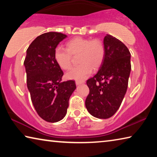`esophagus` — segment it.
Instances as JSON below:
<instances>
[{"label":"esophagus","mask_w":157,"mask_h":157,"mask_svg":"<svg viewBox=\"0 0 157 157\" xmlns=\"http://www.w3.org/2000/svg\"><path fill=\"white\" fill-rule=\"evenodd\" d=\"M84 81L83 82H82V81H76L75 82V84H76V85H79V84H83L84 83Z\"/></svg>","instance_id":"34e87169"}]
</instances>
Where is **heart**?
Listing matches in <instances>:
<instances>
[{"instance_id": "b5f03b06", "label": "heart", "mask_w": 157, "mask_h": 157, "mask_svg": "<svg viewBox=\"0 0 157 157\" xmlns=\"http://www.w3.org/2000/svg\"><path fill=\"white\" fill-rule=\"evenodd\" d=\"M78 62L80 64L75 66L66 73L69 79L83 80L92 71L102 64L105 57V48L98 39L76 37L66 43V48L57 47L55 50L54 57L58 65L63 70L70 68L72 55H78Z\"/></svg>"}]
</instances>
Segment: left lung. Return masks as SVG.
Instances as JSON below:
<instances>
[{
    "mask_svg": "<svg viewBox=\"0 0 157 157\" xmlns=\"http://www.w3.org/2000/svg\"><path fill=\"white\" fill-rule=\"evenodd\" d=\"M105 57L98 72L86 81L89 88L85 105L93 116L110 118L118 109L126 94L131 71V54L123 42L107 34Z\"/></svg>",
    "mask_w": 157,
    "mask_h": 157,
    "instance_id": "left-lung-1",
    "label": "left lung"
}]
</instances>
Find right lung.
<instances>
[{
	"mask_svg": "<svg viewBox=\"0 0 157 157\" xmlns=\"http://www.w3.org/2000/svg\"><path fill=\"white\" fill-rule=\"evenodd\" d=\"M66 34L50 32L37 36L29 46L24 61L27 86L38 115L49 123L64 118L75 81L61 82L63 75L54 57L55 50Z\"/></svg>",
	"mask_w": 157,
	"mask_h": 157,
	"instance_id": "1",
	"label": "right lung"
}]
</instances>
